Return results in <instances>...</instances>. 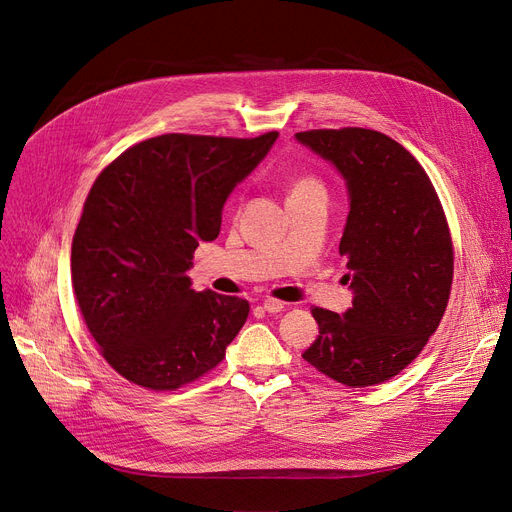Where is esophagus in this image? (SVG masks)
<instances>
[{"label": "esophagus", "mask_w": 512, "mask_h": 512, "mask_svg": "<svg viewBox=\"0 0 512 512\" xmlns=\"http://www.w3.org/2000/svg\"><path fill=\"white\" fill-rule=\"evenodd\" d=\"M284 307H286V303H282L278 299H265L263 301V309L267 313H280V311H284Z\"/></svg>", "instance_id": "1"}]
</instances>
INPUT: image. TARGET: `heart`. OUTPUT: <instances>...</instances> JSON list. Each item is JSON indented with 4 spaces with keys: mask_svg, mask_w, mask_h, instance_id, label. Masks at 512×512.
I'll return each mask as SVG.
<instances>
[{
    "mask_svg": "<svg viewBox=\"0 0 512 512\" xmlns=\"http://www.w3.org/2000/svg\"><path fill=\"white\" fill-rule=\"evenodd\" d=\"M301 191H321V186L313 178H303V180H299L297 184H294V188H292V193H301Z\"/></svg>",
    "mask_w": 512,
    "mask_h": 512,
    "instance_id": "b5f03b06",
    "label": "heart"
}]
</instances>
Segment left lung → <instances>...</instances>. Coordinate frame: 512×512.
Masks as SVG:
<instances>
[{
    "label": "left lung",
    "mask_w": 512,
    "mask_h": 512,
    "mask_svg": "<svg viewBox=\"0 0 512 512\" xmlns=\"http://www.w3.org/2000/svg\"><path fill=\"white\" fill-rule=\"evenodd\" d=\"M294 139L346 184L340 255L353 290L342 315L313 309L319 336L303 359L344 386L382 384L423 351L448 305L454 257L440 199L419 161L382 132L309 130Z\"/></svg>",
    "instance_id": "left-lung-1"
}]
</instances>
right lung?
<instances>
[{
	"mask_svg": "<svg viewBox=\"0 0 512 512\" xmlns=\"http://www.w3.org/2000/svg\"><path fill=\"white\" fill-rule=\"evenodd\" d=\"M255 139L161 134L95 180L72 240V286L101 355L122 378L176 390L218 365L249 303L191 288L201 242L218 238L230 193L270 153Z\"/></svg>",
	"mask_w": 512,
	"mask_h": 512,
	"instance_id": "obj_1",
	"label": "right lung"
}]
</instances>
